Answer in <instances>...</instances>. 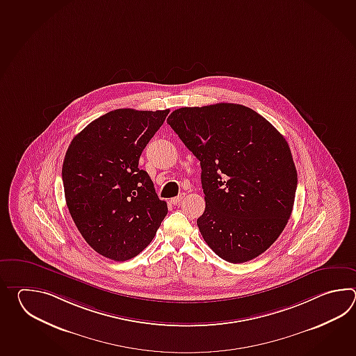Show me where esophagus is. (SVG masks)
<instances>
[{"label": "esophagus", "instance_id": "1", "mask_svg": "<svg viewBox=\"0 0 356 356\" xmlns=\"http://www.w3.org/2000/svg\"><path fill=\"white\" fill-rule=\"evenodd\" d=\"M184 196H186V193H181V195H179V196L172 198V200H170V202H172L173 204H179L181 202V200L184 198Z\"/></svg>", "mask_w": 356, "mask_h": 356}]
</instances>
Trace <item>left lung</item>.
<instances>
[{
    "label": "left lung",
    "mask_w": 356,
    "mask_h": 356,
    "mask_svg": "<svg viewBox=\"0 0 356 356\" xmlns=\"http://www.w3.org/2000/svg\"><path fill=\"white\" fill-rule=\"evenodd\" d=\"M200 160L206 207L197 225L220 258L243 264L268 250L288 224L298 175L288 141L248 106H184L168 117Z\"/></svg>",
    "instance_id": "8db88e82"
}]
</instances>
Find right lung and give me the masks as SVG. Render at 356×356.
<instances>
[{
  "label": "right lung",
  "mask_w": 356,
  "mask_h": 356,
  "mask_svg": "<svg viewBox=\"0 0 356 356\" xmlns=\"http://www.w3.org/2000/svg\"><path fill=\"white\" fill-rule=\"evenodd\" d=\"M168 113L115 109L89 123L68 146L62 165L68 211L86 243L109 259L136 257L167 216V202L138 159Z\"/></svg>",
  "instance_id": "right-lung-1"
}]
</instances>
